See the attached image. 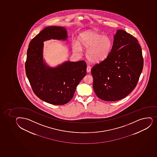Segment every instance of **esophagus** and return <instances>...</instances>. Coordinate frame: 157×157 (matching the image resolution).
I'll return each mask as SVG.
<instances>
[{
	"label": "esophagus",
	"mask_w": 157,
	"mask_h": 157,
	"mask_svg": "<svg viewBox=\"0 0 157 157\" xmlns=\"http://www.w3.org/2000/svg\"><path fill=\"white\" fill-rule=\"evenodd\" d=\"M91 66H87V67H86V71H87V72H88V73H89V72H90L91 71Z\"/></svg>",
	"instance_id": "esophagus-1"
}]
</instances>
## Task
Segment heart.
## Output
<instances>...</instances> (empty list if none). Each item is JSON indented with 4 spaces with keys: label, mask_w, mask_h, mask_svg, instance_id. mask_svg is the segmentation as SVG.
<instances>
[{
    "label": "heart",
    "mask_w": 157,
    "mask_h": 157,
    "mask_svg": "<svg viewBox=\"0 0 157 157\" xmlns=\"http://www.w3.org/2000/svg\"><path fill=\"white\" fill-rule=\"evenodd\" d=\"M82 47L87 48L86 56L93 63L103 61L110 55L112 47V40L108 36H103L94 30H87L81 33L77 41L73 43L75 52L81 53Z\"/></svg>",
    "instance_id": "heart-1"
}]
</instances>
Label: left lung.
<instances>
[{"instance_id": "8db88e82", "label": "left lung", "mask_w": 157, "mask_h": 157, "mask_svg": "<svg viewBox=\"0 0 157 157\" xmlns=\"http://www.w3.org/2000/svg\"><path fill=\"white\" fill-rule=\"evenodd\" d=\"M141 46L136 37L123 30L114 36L110 55L91 69L93 89L105 101L121 100L134 90L143 68Z\"/></svg>"}]
</instances>
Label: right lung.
<instances>
[{
    "mask_svg": "<svg viewBox=\"0 0 157 157\" xmlns=\"http://www.w3.org/2000/svg\"><path fill=\"white\" fill-rule=\"evenodd\" d=\"M67 38L65 28L47 27L30 42L27 53L25 71L33 92L41 100L54 105H63L71 100L86 72L84 61H66L55 68L44 62L43 42Z\"/></svg>",
    "mask_w": 157,
    "mask_h": 157,
    "instance_id": "right-lung-1",
    "label": "right lung"
}]
</instances>
